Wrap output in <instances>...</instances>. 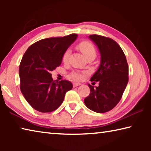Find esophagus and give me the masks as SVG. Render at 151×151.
Segmentation results:
<instances>
[{
	"label": "esophagus",
	"mask_w": 151,
	"mask_h": 151,
	"mask_svg": "<svg viewBox=\"0 0 151 151\" xmlns=\"http://www.w3.org/2000/svg\"><path fill=\"white\" fill-rule=\"evenodd\" d=\"M81 85V84L79 83H73V87H76V86H78Z\"/></svg>",
	"instance_id": "esophagus-1"
}]
</instances>
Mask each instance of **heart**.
Returning <instances> with one entry per match:
<instances>
[{"mask_svg":"<svg viewBox=\"0 0 151 151\" xmlns=\"http://www.w3.org/2000/svg\"><path fill=\"white\" fill-rule=\"evenodd\" d=\"M76 47H77L78 49L80 50L81 52L83 53V55L85 56V57L87 58V59L91 57L95 58L96 55V48L91 42L87 41V40H83V41L79 42L78 44L76 45ZM70 49H66L65 52H64L63 55V61L64 63L67 62L68 58L70 57ZM70 76L71 78H73L74 80L79 81L83 80L84 78V75L81 73L74 71V72L70 73Z\"/></svg>","mask_w":151,"mask_h":151,"instance_id":"b5f03b06","label":"heart"}]
</instances>
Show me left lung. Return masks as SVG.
Returning <instances> with one entry per match:
<instances>
[{
  "mask_svg": "<svg viewBox=\"0 0 151 151\" xmlns=\"http://www.w3.org/2000/svg\"><path fill=\"white\" fill-rule=\"evenodd\" d=\"M89 38L95 43L101 54V65L91 78L99 81V86L88 84L90 94L85 104L91 111L104 113L119 103L129 81V65L118 43L111 38L92 35Z\"/></svg>",
  "mask_w": 151,
  "mask_h": 151,
  "instance_id": "8db88e82",
  "label": "left lung"
}]
</instances>
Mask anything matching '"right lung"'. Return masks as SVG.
Here are the masks:
<instances>
[{
  "label": "right lung",
  "instance_id": "right-lung-1",
  "mask_svg": "<svg viewBox=\"0 0 151 151\" xmlns=\"http://www.w3.org/2000/svg\"><path fill=\"white\" fill-rule=\"evenodd\" d=\"M77 37L40 40L28 48L19 66L20 88L30 106L40 112H50L60 106L67 91L73 88L70 81H53L51 71L60 65L63 55Z\"/></svg>",
  "mask_w": 151,
  "mask_h": 151
}]
</instances>
